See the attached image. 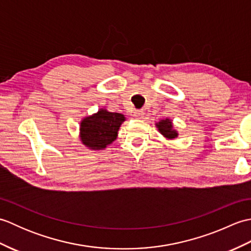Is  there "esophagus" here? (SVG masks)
<instances>
[{
	"label": "esophagus",
	"instance_id": "esophagus-1",
	"mask_svg": "<svg viewBox=\"0 0 251 251\" xmlns=\"http://www.w3.org/2000/svg\"><path fill=\"white\" fill-rule=\"evenodd\" d=\"M134 116L136 119H142V117L145 116V112H143V110H136L134 112Z\"/></svg>",
	"mask_w": 251,
	"mask_h": 251
}]
</instances>
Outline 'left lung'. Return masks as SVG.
<instances>
[{"mask_svg":"<svg viewBox=\"0 0 251 251\" xmlns=\"http://www.w3.org/2000/svg\"><path fill=\"white\" fill-rule=\"evenodd\" d=\"M157 128L161 132L162 135H164L166 138H169V139H173V138H176L178 136L177 131L173 129V125L172 122L169 120H162L159 123L156 124Z\"/></svg>","mask_w":251,"mask_h":251,"instance_id":"obj_1","label":"left lung"}]
</instances>
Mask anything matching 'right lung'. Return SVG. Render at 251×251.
<instances>
[{"label":"right lung","mask_w":251,"mask_h":251,"mask_svg":"<svg viewBox=\"0 0 251 251\" xmlns=\"http://www.w3.org/2000/svg\"><path fill=\"white\" fill-rule=\"evenodd\" d=\"M125 117L120 113L100 110L81 123V139L90 149H104L116 139L120 126Z\"/></svg>","instance_id":"add662e5"}]
</instances>
